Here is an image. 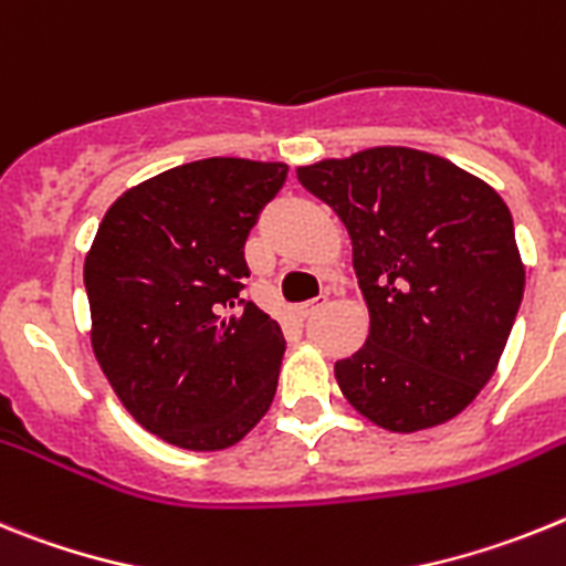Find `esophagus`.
<instances>
[{
  "label": "esophagus",
  "mask_w": 566,
  "mask_h": 566,
  "mask_svg": "<svg viewBox=\"0 0 566 566\" xmlns=\"http://www.w3.org/2000/svg\"><path fill=\"white\" fill-rule=\"evenodd\" d=\"M324 304H327V296H316L313 298V302H304V304H298L296 307V313L302 318H307V316H313V313H318L324 307Z\"/></svg>",
  "instance_id": "obj_1"
}]
</instances>
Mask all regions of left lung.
Returning <instances> with one entry per match:
<instances>
[{"label": "left lung", "instance_id": "8db88e82", "mask_svg": "<svg viewBox=\"0 0 566 566\" xmlns=\"http://www.w3.org/2000/svg\"><path fill=\"white\" fill-rule=\"evenodd\" d=\"M353 242L370 311L336 381L373 424L416 432L459 416L495 373L524 296L513 216L488 181L412 147L298 167Z\"/></svg>", "mask_w": 566, "mask_h": 566}]
</instances>
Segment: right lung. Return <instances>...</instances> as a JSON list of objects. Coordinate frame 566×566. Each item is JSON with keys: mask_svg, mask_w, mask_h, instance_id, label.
Masks as SVG:
<instances>
[{"mask_svg": "<svg viewBox=\"0 0 566 566\" xmlns=\"http://www.w3.org/2000/svg\"><path fill=\"white\" fill-rule=\"evenodd\" d=\"M284 179L282 161H188L122 193L96 230L93 353L127 412L170 444L224 450L276 396L282 327L242 290L244 242Z\"/></svg>", "mask_w": 566, "mask_h": 566, "instance_id": "right-lung-1", "label": "right lung"}]
</instances>
